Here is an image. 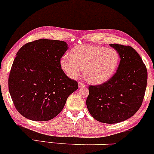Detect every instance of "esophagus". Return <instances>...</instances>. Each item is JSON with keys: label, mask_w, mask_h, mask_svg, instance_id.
Listing matches in <instances>:
<instances>
[{"label": "esophagus", "mask_w": 154, "mask_h": 154, "mask_svg": "<svg viewBox=\"0 0 154 154\" xmlns=\"http://www.w3.org/2000/svg\"><path fill=\"white\" fill-rule=\"evenodd\" d=\"M85 85L83 83V82H79V88H85Z\"/></svg>", "instance_id": "1"}]
</instances>
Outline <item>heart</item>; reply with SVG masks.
<instances>
[{
	"label": "heart",
	"instance_id": "heart-1",
	"mask_svg": "<svg viewBox=\"0 0 154 154\" xmlns=\"http://www.w3.org/2000/svg\"><path fill=\"white\" fill-rule=\"evenodd\" d=\"M120 62V55L114 49L97 45H82L70 51V58L63 56L60 69L69 77L77 79L83 69L85 80L99 85L106 82L115 74Z\"/></svg>",
	"mask_w": 154,
	"mask_h": 154
}]
</instances>
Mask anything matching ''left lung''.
Listing matches in <instances>:
<instances>
[{
	"label": "left lung",
	"instance_id": "left-lung-1",
	"mask_svg": "<svg viewBox=\"0 0 154 154\" xmlns=\"http://www.w3.org/2000/svg\"><path fill=\"white\" fill-rule=\"evenodd\" d=\"M120 55L116 74L102 85H90L86 100L93 118L104 124H117L137 112L144 99L148 72L134 48L109 44Z\"/></svg>",
	"mask_w": 154,
	"mask_h": 154
}]
</instances>
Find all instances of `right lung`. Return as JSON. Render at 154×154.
Returning a JSON list of instances; mask_svg holds the SVG:
<instances>
[{"instance_id": "right-lung-1", "label": "right lung", "mask_w": 154, "mask_h": 154, "mask_svg": "<svg viewBox=\"0 0 154 154\" xmlns=\"http://www.w3.org/2000/svg\"><path fill=\"white\" fill-rule=\"evenodd\" d=\"M63 41L36 40L17 53L8 77V91L17 110L35 121H50L61 112L77 81L60 69V60L68 50Z\"/></svg>"}]
</instances>
